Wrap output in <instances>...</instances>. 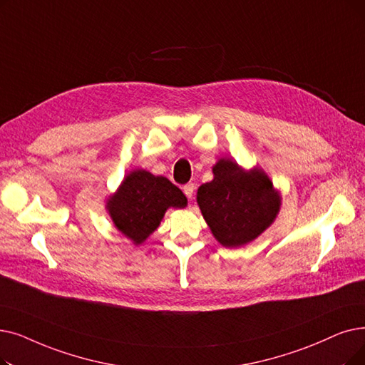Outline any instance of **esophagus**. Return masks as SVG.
Masks as SVG:
<instances>
[{
  "label": "esophagus",
  "mask_w": 365,
  "mask_h": 365,
  "mask_svg": "<svg viewBox=\"0 0 365 365\" xmlns=\"http://www.w3.org/2000/svg\"><path fill=\"white\" fill-rule=\"evenodd\" d=\"M183 192H185V195H186L189 200H192V197H194V194H195V185H194V183L185 185V186H183Z\"/></svg>",
  "instance_id": "obj_1"
}]
</instances>
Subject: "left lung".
<instances>
[{"label":"left lung","mask_w":365,"mask_h":365,"mask_svg":"<svg viewBox=\"0 0 365 365\" xmlns=\"http://www.w3.org/2000/svg\"><path fill=\"white\" fill-rule=\"evenodd\" d=\"M280 194L261 168L245 170L222 158L213 180L198 187L197 202L215 239L225 247L247 245L270 227L280 210Z\"/></svg>","instance_id":"1"}]
</instances>
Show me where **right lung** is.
<instances>
[{"instance_id": "add662e5", "label": "right lung", "mask_w": 365, "mask_h": 365, "mask_svg": "<svg viewBox=\"0 0 365 365\" xmlns=\"http://www.w3.org/2000/svg\"><path fill=\"white\" fill-rule=\"evenodd\" d=\"M186 204L183 192L167 178L134 170L108 197L106 207L115 227L134 245H141L160 227L170 207L183 209Z\"/></svg>"}]
</instances>
